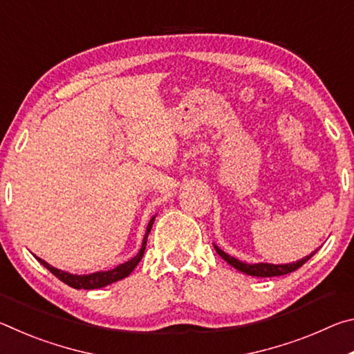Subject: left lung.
Returning <instances> with one entry per match:
<instances>
[{
	"mask_svg": "<svg viewBox=\"0 0 354 354\" xmlns=\"http://www.w3.org/2000/svg\"><path fill=\"white\" fill-rule=\"evenodd\" d=\"M215 251H217L220 257H223V259L236 268V270L242 272V273H247L250 277H259V278H270V277H281V274H287V273H292L298 270L299 267L303 266L304 262H308L310 257L315 254L310 253L309 256L303 257V259H299L297 262H292V263H281V266H274V263H245L242 261L236 259V257H232L230 254H226L225 251H221L218 247H215Z\"/></svg>",
	"mask_w": 354,
	"mask_h": 354,
	"instance_id": "8db88e82",
	"label": "left lung"
}]
</instances>
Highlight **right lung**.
<instances>
[{
    "instance_id": "add662e5",
    "label": "right lung",
    "mask_w": 354,
    "mask_h": 354,
    "mask_svg": "<svg viewBox=\"0 0 354 354\" xmlns=\"http://www.w3.org/2000/svg\"><path fill=\"white\" fill-rule=\"evenodd\" d=\"M154 218L149 220V223L147 226V232H145V237H143V242H142V248L139 253H137L133 259H129L128 262L124 263H120L118 267L112 268V270H107V272H97V273H91V274H71L68 272H64V270H59V268L50 266V263L45 262L44 259H40L37 257V261L44 266L45 268H48L53 274H55L56 278H59L62 281V283L68 284L70 287H73V289H86V290H91V289H100V287H104V286H109L112 283H117V281L129 277V273L134 270L137 267V263L140 262V259L143 257V253H145V247H147V239L149 231H151V226L154 223Z\"/></svg>"
}]
</instances>
